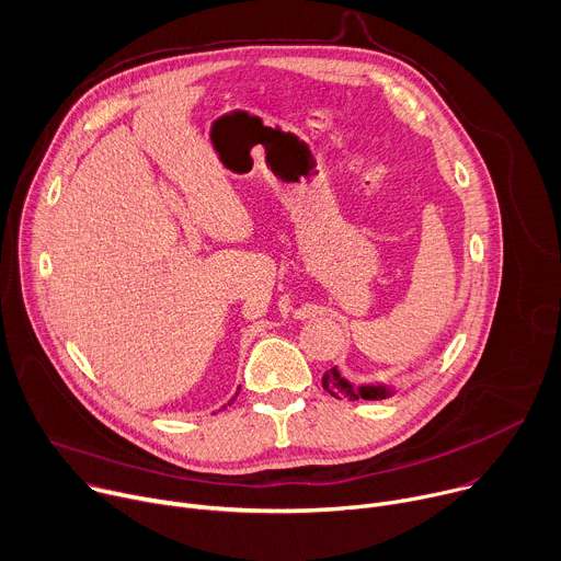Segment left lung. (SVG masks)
Here are the masks:
<instances>
[{
  "mask_svg": "<svg viewBox=\"0 0 561 561\" xmlns=\"http://www.w3.org/2000/svg\"><path fill=\"white\" fill-rule=\"evenodd\" d=\"M322 383H324V388H327L333 397H337V399H342V397H346V399H386V397L390 394V390L383 388V386H362V388H355L353 383H348V381L337 373V368H331V370L324 375Z\"/></svg>",
  "mask_w": 561,
  "mask_h": 561,
  "instance_id": "1",
  "label": "left lung"
}]
</instances>
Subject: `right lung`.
<instances>
[{"mask_svg": "<svg viewBox=\"0 0 561 561\" xmlns=\"http://www.w3.org/2000/svg\"><path fill=\"white\" fill-rule=\"evenodd\" d=\"M228 404H230V402H228Z\"/></svg>", "mask_w": 561, "mask_h": 561, "instance_id": "1", "label": "right lung"}]
</instances>
